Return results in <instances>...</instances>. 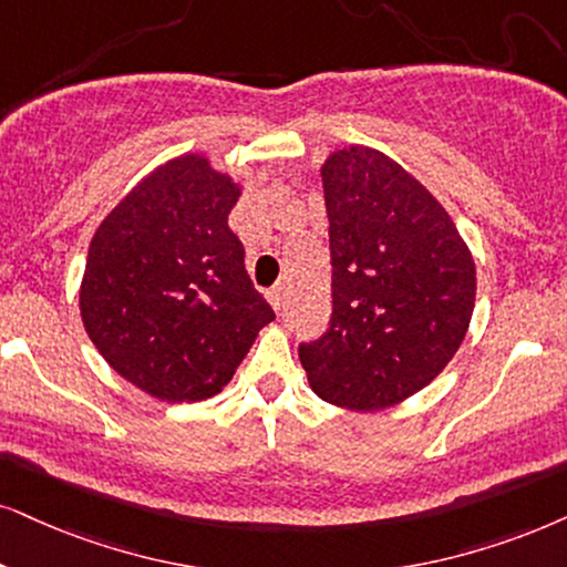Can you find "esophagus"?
<instances>
[{
  "label": "esophagus",
  "instance_id": "obj_1",
  "mask_svg": "<svg viewBox=\"0 0 567 567\" xmlns=\"http://www.w3.org/2000/svg\"><path fill=\"white\" fill-rule=\"evenodd\" d=\"M267 298H269V303H271V308H275V311H282V306H285V285H275V288L267 292Z\"/></svg>",
  "mask_w": 567,
  "mask_h": 567
}]
</instances>
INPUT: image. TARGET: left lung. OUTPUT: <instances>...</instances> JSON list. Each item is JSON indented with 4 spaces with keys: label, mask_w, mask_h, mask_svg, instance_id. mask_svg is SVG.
Returning a JSON list of instances; mask_svg holds the SVG:
<instances>
[{
    "label": "left lung",
    "mask_w": 567,
    "mask_h": 567,
    "mask_svg": "<svg viewBox=\"0 0 567 567\" xmlns=\"http://www.w3.org/2000/svg\"><path fill=\"white\" fill-rule=\"evenodd\" d=\"M321 183L332 317L298 355L321 400L379 411L424 390L461 348L476 267L440 200L382 152L340 148Z\"/></svg>",
    "instance_id": "left-lung-1"
}]
</instances>
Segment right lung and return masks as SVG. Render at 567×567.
Returning <instances> with one entry per match:
<instances>
[{"instance_id": "right-lung-1", "label": "right lung", "mask_w": 567, "mask_h": 567, "mask_svg": "<svg viewBox=\"0 0 567 567\" xmlns=\"http://www.w3.org/2000/svg\"><path fill=\"white\" fill-rule=\"evenodd\" d=\"M238 196L204 156H177L143 177L91 240L85 332L120 377L167 403L217 395L275 319L227 225Z\"/></svg>"}]
</instances>
